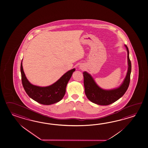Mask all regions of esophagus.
Masks as SVG:
<instances>
[{
    "mask_svg": "<svg viewBox=\"0 0 148 148\" xmlns=\"http://www.w3.org/2000/svg\"><path fill=\"white\" fill-rule=\"evenodd\" d=\"M80 67H81L80 68L81 69H83V67L82 66H80Z\"/></svg>",
    "mask_w": 148,
    "mask_h": 148,
    "instance_id": "34e87169",
    "label": "esophagus"
}]
</instances>
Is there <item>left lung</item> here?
<instances>
[{
  "mask_svg": "<svg viewBox=\"0 0 148 148\" xmlns=\"http://www.w3.org/2000/svg\"><path fill=\"white\" fill-rule=\"evenodd\" d=\"M125 47L127 52L128 69L126 76L119 87L111 90L103 89L98 86L90 74L86 71L83 73L85 93L88 99L92 102L100 106H108L120 99L126 92L130 84L131 63L129 58V49L126 45Z\"/></svg>",
  "mask_w": 148,
  "mask_h": 148,
  "instance_id": "obj_1",
  "label": "left lung"
}]
</instances>
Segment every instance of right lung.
<instances>
[{
	"label": "right lung",
	"mask_w": 148,
	"mask_h": 148,
	"mask_svg": "<svg viewBox=\"0 0 148 148\" xmlns=\"http://www.w3.org/2000/svg\"><path fill=\"white\" fill-rule=\"evenodd\" d=\"M23 61V60H22ZM21 61V82L25 92L31 99L44 105H51L62 100L66 92L67 84L75 69H71L65 73L54 84L41 87L31 84L25 74Z\"/></svg>",
	"instance_id": "add662e5"
}]
</instances>
